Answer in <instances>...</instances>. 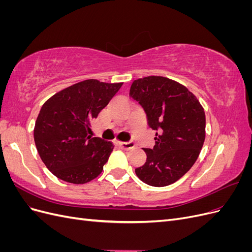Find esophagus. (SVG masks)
I'll return each mask as SVG.
<instances>
[{"label":"esophagus","mask_w":252,"mask_h":252,"mask_svg":"<svg viewBox=\"0 0 252 252\" xmlns=\"http://www.w3.org/2000/svg\"><path fill=\"white\" fill-rule=\"evenodd\" d=\"M118 145L122 149H124V150H130V149H132L134 147V144L130 143V142H129V143L120 142V143H118Z\"/></svg>","instance_id":"34e87169"}]
</instances>
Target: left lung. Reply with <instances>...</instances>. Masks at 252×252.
I'll return each instance as SVG.
<instances>
[{
    "label": "left lung",
    "mask_w": 252,
    "mask_h": 252,
    "mask_svg": "<svg viewBox=\"0 0 252 252\" xmlns=\"http://www.w3.org/2000/svg\"><path fill=\"white\" fill-rule=\"evenodd\" d=\"M130 95L158 131L154 149H144L146 163L135 173L147 185H170L191 168L200 155L206 134L203 106L187 87L158 75L134 80Z\"/></svg>",
    "instance_id": "left-lung-1"
}]
</instances>
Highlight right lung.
Returning <instances> with one entry per match:
<instances>
[{
	"label": "right lung",
	"mask_w": 252,
	"mask_h": 252,
	"mask_svg": "<svg viewBox=\"0 0 252 252\" xmlns=\"http://www.w3.org/2000/svg\"><path fill=\"white\" fill-rule=\"evenodd\" d=\"M123 83L90 79L64 88L45 102L36 118L33 138L43 163L57 178L71 184L95 179L114 145L91 138V122Z\"/></svg>",
	"instance_id": "right-lung-1"
}]
</instances>
